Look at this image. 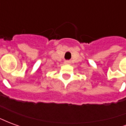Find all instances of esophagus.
Segmentation results:
<instances>
[{
    "label": "esophagus",
    "instance_id": "esophagus-1",
    "mask_svg": "<svg viewBox=\"0 0 126 126\" xmlns=\"http://www.w3.org/2000/svg\"><path fill=\"white\" fill-rule=\"evenodd\" d=\"M64 63L65 64H69L70 63V61H68V60H66L64 61Z\"/></svg>",
    "mask_w": 126,
    "mask_h": 126
}]
</instances>
